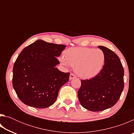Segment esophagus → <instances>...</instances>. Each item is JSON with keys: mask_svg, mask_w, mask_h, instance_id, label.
I'll return each mask as SVG.
<instances>
[{"mask_svg": "<svg viewBox=\"0 0 134 134\" xmlns=\"http://www.w3.org/2000/svg\"><path fill=\"white\" fill-rule=\"evenodd\" d=\"M76 78V76L74 75V74H70V77H69V79H70V80H72V79H75Z\"/></svg>", "mask_w": 134, "mask_h": 134, "instance_id": "1", "label": "esophagus"}]
</instances>
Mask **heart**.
Wrapping results in <instances>:
<instances>
[{
	"label": "heart",
	"instance_id": "obj_1",
	"mask_svg": "<svg viewBox=\"0 0 134 134\" xmlns=\"http://www.w3.org/2000/svg\"><path fill=\"white\" fill-rule=\"evenodd\" d=\"M60 58L63 65L69 64L81 78L90 79L97 76L105 64V57L100 49L76 47L67 49Z\"/></svg>",
	"mask_w": 134,
	"mask_h": 134
}]
</instances>
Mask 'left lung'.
Segmentation results:
<instances>
[{
    "instance_id": "1",
    "label": "left lung",
    "mask_w": 134,
    "mask_h": 134,
    "mask_svg": "<svg viewBox=\"0 0 134 134\" xmlns=\"http://www.w3.org/2000/svg\"><path fill=\"white\" fill-rule=\"evenodd\" d=\"M105 57V64L93 78L81 80L78 91L80 104L86 109L98 112L114 106L124 87V70L116 54L103 46H98Z\"/></svg>"
}]
</instances>
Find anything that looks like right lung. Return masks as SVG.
<instances>
[{
	"label": "right lung",
	"instance_id": "right-lung-1",
	"mask_svg": "<svg viewBox=\"0 0 134 134\" xmlns=\"http://www.w3.org/2000/svg\"><path fill=\"white\" fill-rule=\"evenodd\" d=\"M65 46L38 40L25 47L13 68L12 85L25 105L47 108L55 103L59 90L69 80V72L55 66Z\"/></svg>",
	"mask_w": 134,
	"mask_h": 134
}]
</instances>
